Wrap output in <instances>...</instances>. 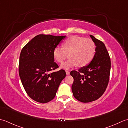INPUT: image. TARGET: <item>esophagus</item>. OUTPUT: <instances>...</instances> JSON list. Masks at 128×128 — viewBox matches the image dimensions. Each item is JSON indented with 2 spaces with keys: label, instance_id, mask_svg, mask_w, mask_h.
I'll return each instance as SVG.
<instances>
[{
  "label": "esophagus",
  "instance_id": "obj_1",
  "mask_svg": "<svg viewBox=\"0 0 128 128\" xmlns=\"http://www.w3.org/2000/svg\"><path fill=\"white\" fill-rule=\"evenodd\" d=\"M66 73L67 75H69L70 74V72L68 71H66Z\"/></svg>",
  "mask_w": 128,
  "mask_h": 128
}]
</instances>
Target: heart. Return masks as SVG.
<instances>
[{
  "label": "heart",
  "instance_id": "obj_1",
  "mask_svg": "<svg viewBox=\"0 0 128 128\" xmlns=\"http://www.w3.org/2000/svg\"><path fill=\"white\" fill-rule=\"evenodd\" d=\"M96 52V44L92 39L72 36L66 39L64 47L57 46L54 48L53 56L56 61L62 63L69 54L70 58L61 64V67L70 69L76 66L83 67L89 64Z\"/></svg>",
  "mask_w": 128,
  "mask_h": 128
}]
</instances>
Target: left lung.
<instances>
[{
  "label": "left lung",
  "instance_id": "obj_1",
  "mask_svg": "<svg viewBox=\"0 0 128 128\" xmlns=\"http://www.w3.org/2000/svg\"><path fill=\"white\" fill-rule=\"evenodd\" d=\"M96 45L95 55L90 63L78 71L70 72L74 79L72 91L80 102L88 103L100 98L107 87L110 71V58L104 44L90 35Z\"/></svg>",
  "mask_w": 128,
  "mask_h": 128
}]
</instances>
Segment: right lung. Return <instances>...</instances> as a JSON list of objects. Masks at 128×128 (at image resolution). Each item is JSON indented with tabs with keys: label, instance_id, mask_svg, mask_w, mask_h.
<instances>
[{
	"label": "right lung",
	"instance_id": "right-lung-1",
	"mask_svg": "<svg viewBox=\"0 0 128 128\" xmlns=\"http://www.w3.org/2000/svg\"><path fill=\"white\" fill-rule=\"evenodd\" d=\"M65 38L66 36L38 35L21 51L19 64L20 80L28 95L38 102L46 103L52 100L66 77L64 70L52 72L58 68L54 62V49Z\"/></svg>",
	"mask_w": 128,
	"mask_h": 128
}]
</instances>
